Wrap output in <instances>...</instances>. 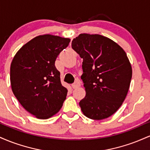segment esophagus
<instances>
[{
  "label": "esophagus",
  "mask_w": 150,
  "mask_h": 150,
  "mask_svg": "<svg viewBox=\"0 0 150 150\" xmlns=\"http://www.w3.org/2000/svg\"><path fill=\"white\" fill-rule=\"evenodd\" d=\"M80 82H78V81H77V82H74L73 84H72V87L74 89L77 88V87H80Z\"/></svg>",
  "instance_id": "obj_1"
}]
</instances>
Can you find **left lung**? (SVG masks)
Returning a JSON list of instances; mask_svg holds the SVG:
<instances>
[{
	"instance_id": "1",
	"label": "left lung",
	"mask_w": 150,
	"mask_h": 150,
	"mask_svg": "<svg viewBox=\"0 0 150 150\" xmlns=\"http://www.w3.org/2000/svg\"><path fill=\"white\" fill-rule=\"evenodd\" d=\"M72 48L82 62L81 79L86 96L80 102L82 113L93 120L113 115L122 105L130 87L132 68L124 50L99 34H81Z\"/></svg>"
}]
</instances>
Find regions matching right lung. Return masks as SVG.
I'll use <instances>...</instances> for the list:
<instances>
[{
	"mask_svg": "<svg viewBox=\"0 0 150 150\" xmlns=\"http://www.w3.org/2000/svg\"><path fill=\"white\" fill-rule=\"evenodd\" d=\"M70 40L58 36H38L15 54L10 65L13 94L28 112L46 119L59 111L68 89L62 85L55 66L59 53Z\"/></svg>",
	"mask_w": 150,
	"mask_h": 150,
	"instance_id": "add662e5",
	"label": "right lung"
}]
</instances>
